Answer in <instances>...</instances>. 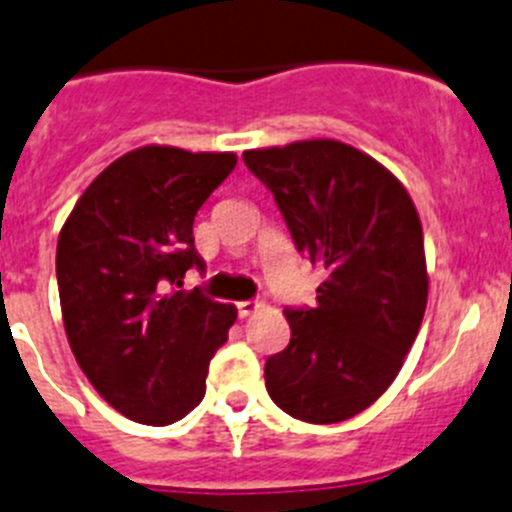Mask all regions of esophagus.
I'll return each instance as SVG.
<instances>
[{
    "instance_id": "34e87169",
    "label": "esophagus",
    "mask_w": 512,
    "mask_h": 512,
    "mask_svg": "<svg viewBox=\"0 0 512 512\" xmlns=\"http://www.w3.org/2000/svg\"><path fill=\"white\" fill-rule=\"evenodd\" d=\"M260 308H262L260 300H240V303H237V313H240V318H247V315L257 313Z\"/></svg>"
}]
</instances>
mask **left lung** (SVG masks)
Wrapping results in <instances>:
<instances>
[{
    "label": "left lung",
    "mask_w": 512,
    "mask_h": 512,
    "mask_svg": "<svg viewBox=\"0 0 512 512\" xmlns=\"http://www.w3.org/2000/svg\"><path fill=\"white\" fill-rule=\"evenodd\" d=\"M272 191L300 255L326 270L315 305L285 308L290 343L265 361L270 399L333 424L371 407L399 374L427 308L419 214L407 189L341 141L242 154Z\"/></svg>",
    "instance_id": "1"
}]
</instances>
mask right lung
<instances>
[{
    "label": "right lung",
    "instance_id": "right-lung-1",
    "mask_svg": "<svg viewBox=\"0 0 512 512\" xmlns=\"http://www.w3.org/2000/svg\"><path fill=\"white\" fill-rule=\"evenodd\" d=\"M234 154L143 146L85 189L57 240L62 321L80 369L123 417L164 427L197 407L237 308L186 293L204 272L194 217Z\"/></svg>",
    "mask_w": 512,
    "mask_h": 512
}]
</instances>
